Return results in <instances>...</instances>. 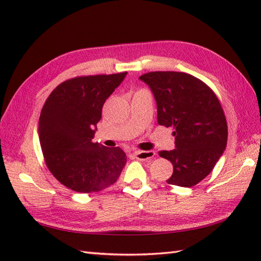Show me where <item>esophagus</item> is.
I'll return each mask as SVG.
<instances>
[{
	"label": "esophagus",
	"mask_w": 261,
	"mask_h": 261,
	"mask_svg": "<svg viewBox=\"0 0 261 261\" xmlns=\"http://www.w3.org/2000/svg\"><path fill=\"white\" fill-rule=\"evenodd\" d=\"M154 154H156V153H154V151H152V150H147V151L138 150V151L135 152L136 158L139 159V160H150L154 157Z\"/></svg>",
	"instance_id": "1"
}]
</instances>
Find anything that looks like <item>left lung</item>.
Instances as JSON below:
<instances>
[{
    "label": "left lung",
    "instance_id": "1",
    "mask_svg": "<svg viewBox=\"0 0 261 261\" xmlns=\"http://www.w3.org/2000/svg\"><path fill=\"white\" fill-rule=\"evenodd\" d=\"M139 79L156 99L159 125L174 127L176 148L159 151L174 167L167 182L181 187L198 184L226 147L228 125L219 98L204 82L180 71H151Z\"/></svg>",
    "mask_w": 261,
    "mask_h": 261
}]
</instances>
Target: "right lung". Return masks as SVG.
I'll use <instances>...</instances> for the list:
<instances>
[{
  "mask_svg": "<svg viewBox=\"0 0 261 261\" xmlns=\"http://www.w3.org/2000/svg\"><path fill=\"white\" fill-rule=\"evenodd\" d=\"M126 71L80 76L63 82L48 96L39 118V140L48 169L71 191H102L118 180L126 163L119 147L94 142L102 108Z\"/></svg>",
  "mask_w": 261,
  "mask_h": 261,
  "instance_id": "obj_1",
  "label": "right lung"
}]
</instances>
